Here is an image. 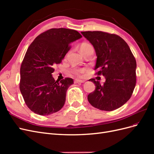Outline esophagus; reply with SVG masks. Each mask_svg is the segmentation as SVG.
Wrapping results in <instances>:
<instances>
[{"mask_svg":"<svg viewBox=\"0 0 154 154\" xmlns=\"http://www.w3.org/2000/svg\"><path fill=\"white\" fill-rule=\"evenodd\" d=\"M84 80H74V83H84Z\"/></svg>","mask_w":154,"mask_h":154,"instance_id":"esophagus-1","label":"esophagus"}]
</instances>
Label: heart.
<instances>
[{"label":"heart","instance_id":"1","mask_svg":"<svg viewBox=\"0 0 154 154\" xmlns=\"http://www.w3.org/2000/svg\"><path fill=\"white\" fill-rule=\"evenodd\" d=\"M91 45L87 44V43H83L80 46V51L81 52L82 51H83L84 50H85L86 49H87L88 48L91 47ZM85 68H74L71 69V72L73 74H75L76 76H81L83 73H84V72L85 71Z\"/></svg>","mask_w":154,"mask_h":154}]
</instances>
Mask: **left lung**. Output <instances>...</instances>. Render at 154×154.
<instances>
[{"label": "left lung", "mask_w": 154, "mask_h": 154, "mask_svg": "<svg viewBox=\"0 0 154 154\" xmlns=\"http://www.w3.org/2000/svg\"><path fill=\"white\" fill-rule=\"evenodd\" d=\"M81 33L95 49L96 74L106 79L103 85L93 78L88 80L96 88L88 95V101L101 110L117 109L129 100L136 87V59L127 42L117 35L102 31Z\"/></svg>", "instance_id": "left-lung-1"}]
</instances>
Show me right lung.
<instances>
[{
	"label": "right lung",
	"mask_w": 154,
	"mask_h": 154,
	"mask_svg": "<svg viewBox=\"0 0 154 154\" xmlns=\"http://www.w3.org/2000/svg\"><path fill=\"white\" fill-rule=\"evenodd\" d=\"M82 37L76 30L53 28L39 35L29 46L20 67V90L26 105L35 114L50 115L64 105L73 80L56 81L53 67L62 62L71 43Z\"/></svg>",
	"instance_id": "add662e5"
}]
</instances>
